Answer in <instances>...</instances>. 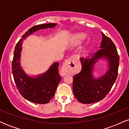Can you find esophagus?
<instances>
[{
	"label": "esophagus",
	"mask_w": 129,
	"mask_h": 129,
	"mask_svg": "<svg viewBox=\"0 0 129 129\" xmlns=\"http://www.w3.org/2000/svg\"><path fill=\"white\" fill-rule=\"evenodd\" d=\"M72 57H70V58L67 59L65 60V62L63 63L62 67V72H63L64 73H66V72H67L70 69V68L73 67H74L73 65L75 64L74 63H72V64L73 65L70 66V64L72 63Z\"/></svg>",
	"instance_id": "esophagus-1"
}]
</instances>
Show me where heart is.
<instances>
[{"label":"heart","mask_w":129,"mask_h":129,"mask_svg":"<svg viewBox=\"0 0 129 129\" xmlns=\"http://www.w3.org/2000/svg\"><path fill=\"white\" fill-rule=\"evenodd\" d=\"M86 38L85 34L84 33H78L76 34L72 38L71 44L73 45H78L81 44L82 41Z\"/></svg>","instance_id":"b5f03b06"}]
</instances>
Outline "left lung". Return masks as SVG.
Returning a JSON list of instances; mask_svg holds the SVG:
<instances>
[{"label":"left lung","instance_id":"1","mask_svg":"<svg viewBox=\"0 0 129 129\" xmlns=\"http://www.w3.org/2000/svg\"><path fill=\"white\" fill-rule=\"evenodd\" d=\"M102 36L100 49L91 57L80 58L82 69L73 77V93L81 103H94L103 100L110 91L118 76L119 57L116 48L109 37L103 33ZM101 58L107 60L108 70L104 75L96 79L92 72L94 65Z\"/></svg>","mask_w":129,"mask_h":129}]
</instances>
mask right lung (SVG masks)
Returning <instances> with one entry per match:
<instances>
[{
    "mask_svg": "<svg viewBox=\"0 0 129 129\" xmlns=\"http://www.w3.org/2000/svg\"><path fill=\"white\" fill-rule=\"evenodd\" d=\"M56 23H50L33 26L26 31L16 44L12 62V73L19 93L25 99L36 104H47L53 98L61 77L59 74L58 62H54L49 69L41 75L29 76L22 69L20 54L22 42L29 35L39 29L51 28Z\"/></svg>",
    "mask_w": 129,
    "mask_h": 129,
    "instance_id": "1",
    "label": "right lung"
}]
</instances>
